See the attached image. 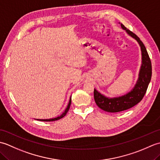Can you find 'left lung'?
Segmentation results:
<instances>
[{
	"instance_id": "left-lung-1",
	"label": "left lung",
	"mask_w": 160,
	"mask_h": 160,
	"mask_svg": "<svg viewBox=\"0 0 160 160\" xmlns=\"http://www.w3.org/2000/svg\"><path fill=\"white\" fill-rule=\"evenodd\" d=\"M121 27L129 36L136 40L140 45L142 51V65L136 84L130 92L126 95L118 98H108L98 92L96 89H94V100L98 107L110 113L127 110L140 102L147 92L152 76L151 61L143 42L137 35L125 28L122 24H121Z\"/></svg>"
}]
</instances>
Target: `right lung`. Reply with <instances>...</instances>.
<instances>
[{"label": "right lung", "instance_id": "add662e5", "mask_svg": "<svg viewBox=\"0 0 160 160\" xmlns=\"http://www.w3.org/2000/svg\"><path fill=\"white\" fill-rule=\"evenodd\" d=\"M71 97L70 98L69 102V104H68V106H67V108L65 109V111H64V113L60 115V116H58V117L55 118H52V119H47V120H40V121H45V122H52V121H56V120H60V119L62 118L63 117L65 116L66 114L67 113V112H68V111H69V108H70V106H71Z\"/></svg>", "mask_w": 160, "mask_h": 160}]
</instances>
